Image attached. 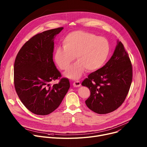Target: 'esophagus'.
<instances>
[{
	"instance_id": "34e87169",
	"label": "esophagus",
	"mask_w": 147,
	"mask_h": 147,
	"mask_svg": "<svg viewBox=\"0 0 147 147\" xmlns=\"http://www.w3.org/2000/svg\"><path fill=\"white\" fill-rule=\"evenodd\" d=\"M73 87H79L81 86V83L80 81H74L73 82Z\"/></svg>"
}]
</instances>
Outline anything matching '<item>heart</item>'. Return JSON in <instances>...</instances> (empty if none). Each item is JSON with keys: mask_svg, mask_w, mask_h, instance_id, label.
Segmentation results:
<instances>
[{"mask_svg": "<svg viewBox=\"0 0 147 147\" xmlns=\"http://www.w3.org/2000/svg\"><path fill=\"white\" fill-rule=\"evenodd\" d=\"M63 48H57L54 60L62 70L68 69L74 56L77 61L65 73L66 77L77 80L86 69L94 71L105 63L110 52L108 40L92 33L75 31L68 34L62 40Z\"/></svg>", "mask_w": 147, "mask_h": 147, "instance_id": "heart-1", "label": "heart"}]
</instances>
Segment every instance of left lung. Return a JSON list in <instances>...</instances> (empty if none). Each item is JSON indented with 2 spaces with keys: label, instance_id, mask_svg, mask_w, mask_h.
Segmentation results:
<instances>
[{
  "label": "left lung",
  "instance_id": "left-lung-1",
  "mask_svg": "<svg viewBox=\"0 0 147 147\" xmlns=\"http://www.w3.org/2000/svg\"><path fill=\"white\" fill-rule=\"evenodd\" d=\"M133 78L132 65L121 42L102 68L88 75L82 86L89 88L91 95L86 100L89 109L98 114L116 110L124 102Z\"/></svg>",
  "mask_w": 147,
  "mask_h": 147
}]
</instances>
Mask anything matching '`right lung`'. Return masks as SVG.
Listing matches in <instances>:
<instances>
[{
	"instance_id": "obj_1",
	"label": "right lung",
	"mask_w": 147,
	"mask_h": 147,
	"mask_svg": "<svg viewBox=\"0 0 147 147\" xmlns=\"http://www.w3.org/2000/svg\"><path fill=\"white\" fill-rule=\"evenodd\" d=\"M63 27L38 34L24 44L16 57L14 84L24 105L32 113L47 115L56 109L70 88L53 60L54 38ZM60 79L53 86L49 82Z\"/></svg>"
}]
</instances>
